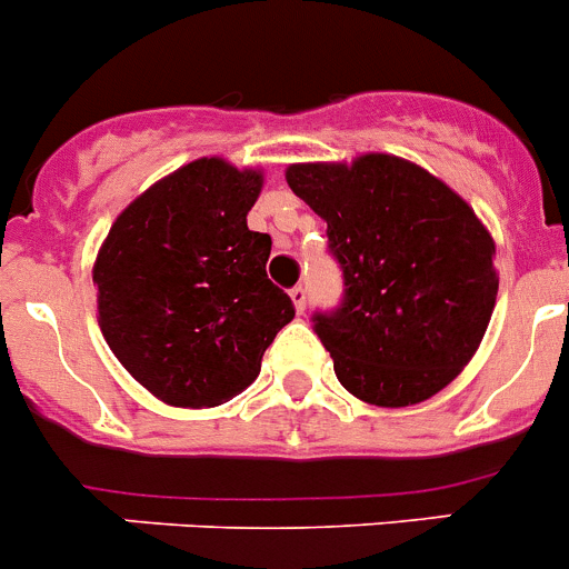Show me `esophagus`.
I'll return each instance as SVG.
<instances>
[{"label":"esophagus","mask_w":569,"mask_h":569,"mask_svg":"<svg viewBox=\"0 0 569 569\" xmlns=\"http://www.w3.org/2000/svg\"><path fill=\"white\" fill-rule=\"evenodd\" d=\"M289 295H291V300H295V308H297V311H306V306H308V289H306V286H295V289H291L289 291Z\"/></svg>","instance_id":"esophagus-1"}]
</instances>
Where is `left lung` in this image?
<instances>
[{
	"label": "left lung",
	"instance_id": "left-lung-1",
	"mask_svg": "<svg viewBox=\"0 0 569 569\" xmlns=\"http://www.w3.org/2000/svg\"><path fill=\"white\" fill-rule=\"evenodd\" d=\"M286 183L328 222L345 278L313 333L336 378L383 408L442 391L481 345L498 297L495 241L453 189L402 158L295 163Z\"/></svg>",
	"mask_w": 569,
	"mask_h": 569
}]
</instances>
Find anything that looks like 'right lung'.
<instances>
[{
    "instance_id": "1",
    "label": "right lung",
    "mask_w": 569,
    "mask_h": 569,
    "mask_svg": "<svg viewBox=\"0 0 569 569\" xmlns=\"http://www.w3.org/2000/svg\"><path fill=\"white\" fill-rule=\"evenodd\" d=\"M258 169L200 158L132 200L93 263L99 328L158 400L211 408L244 391L295 319L267 278L272 239L247 228Z\"/></svg>"
}]
</instances>
